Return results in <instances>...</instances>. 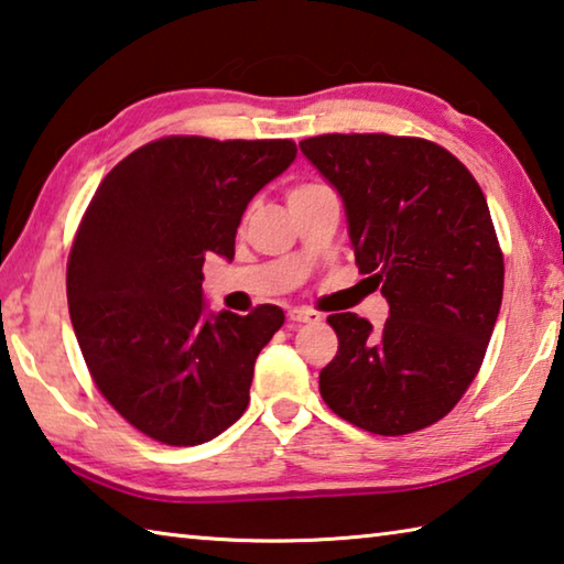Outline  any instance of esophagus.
<instances>
[{
    "label": "esophagus",
    "mask_w": 564,
    "mask_h": 564,
    "mask_svg": "<svg viewBox=\"0 0 564 564\" xmlns=\"http://www.w3.org/2000/svg\"><path fill=\"white\" fill-rule=\"evenodd\" d=\"M289 321L291 323H318L321 313L311 311V308H291L289 311Z\"/></svg>",
    "instance_id": "obj_1"
}]
</instances>
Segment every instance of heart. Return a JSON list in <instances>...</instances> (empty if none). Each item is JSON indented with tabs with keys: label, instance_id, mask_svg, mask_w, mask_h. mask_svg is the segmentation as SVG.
I'll use <instances>...</instances> for the list:
<instances>
[{
	"label": "heart",
	"instance_id": "b5f03b06",
	"mask_svg": "<svg viewBox=\"0 0 564 564\" xmlns=\"http://www.w3.org/2000/svg\"><path fill=\"white\" fill-rule=\"evenodd\" d=\"M316 186H321V184H299V186H293L289 198L291 196H299V194H305V191H311V188H316Z\"/></svg>",
	"mask_w": 564,
	"mask_h": 564
}]
</instances>
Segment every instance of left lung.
<instances>
[{"instance_id":"1","label":"left lung","mask_w":564,"mask_h":564,"mask_svg":"<svg viewBox=\"0 0 564 564\" xmlns=\"http://www.w3.org/2000/svg\"><path fill=\"white\" fill-rule=\"evenodd\" d=\"M303 156L338 191L360 273L380 285V330L333 313L338 352L321 370L333 413L376 435H408L455 408L482 366L505 263L488 202L451 151L390 133H323Z\"/></svg>"}]
</instances>
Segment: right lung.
<instances>
[{"label":"right lung","instance_id":"1","mask_svg":"<svg viewBox=\"0 0 564 564\" xmlns=\"http://www.w3.org/2000/svg\"><path fill=\"white\" fill-rule=\"evenodd\" d=\"M293 159L289 139L166 137L119 161L82 218L66 263L76 340L101 395L159 443L202 445L243 415L285 316L212 313L202 269L234 259L248 202Z\"/></svg>","mask_w":564,"mask_h":564}]
</instances>
